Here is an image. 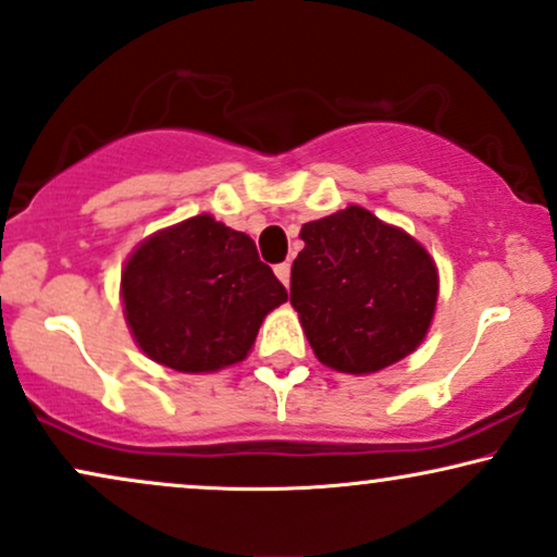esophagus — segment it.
Segmentation results:
<instances>
[{
	"label": "esophagus",
	"instance_id": "esophagus-1",
	"mask_svg": "<svg viewBox=\"0 0 557 557\" xmlns=\"http://www.w3.org/2000/svg\"><path fill=\"white\" fill-rule=\"evenodd\" d=\"M273 271H276V276H278L281 284L289 286V278H292V263H278L276 268H273Z\"/></svg>",
	"mask_w": 557,
	"mask_h": 557
}]
</instances>
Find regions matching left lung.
Instances as JSON below:
<instances>
[{
    "mask_svg": "<svg viewBox=\"0 0 557 557\" xmlns=\"http://www.w3.org/2000/svg\"><path fill=\"white\" fill-rule=\"evenodd\" d=\"M292 305L312 351L343 374H374L429 333L438 273L425 247L361 206L301 224Z\"/></svg>",
    "mask_w": 557,
    "mask_h": 557,
    "instance_id": "8db88e82",
    "label": "left lung"
}]
</instances>
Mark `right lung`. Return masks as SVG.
Masks as SVG:
<instances>
[{
	"instance_id": "right-lung-1",
	"label": "right lung",
	"mask_w": 557,
	"mask_h": 557,
	"mask_svg": "<svg viewBox=\"0 0 557 557\" xmlns=\"http://www.w3.org/2000/svg\"><path fill=\"white\" fill-rule=\"evenodd\" d=\"M121 297L149 359L201 374L243 361L265 314L289 294L245 232L198 214L136 247L123 265Z\"/></svg>"
}]
</instances>
